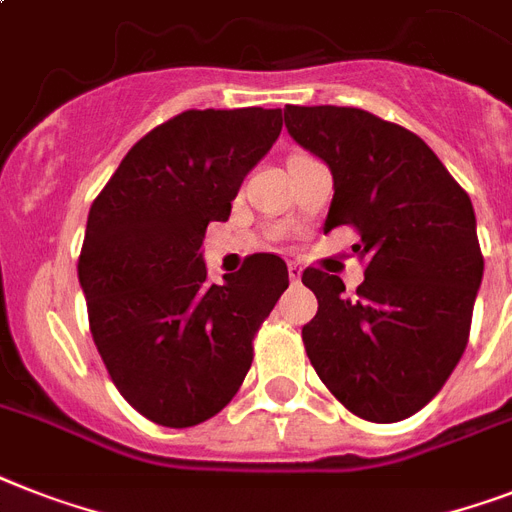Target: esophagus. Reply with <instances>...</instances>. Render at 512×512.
Wrapping results in <instances>:
<instances>
[{
	"label": "esophagus",
	"instance_id": "obj_1",
	"mask_svg": "<svg viewBox=\"0 0 512 512\" xmlns=\"http://www.w3.org/2000/svg\"><path fill=\"white\" fill-rule=\"evenodd\" d=\"M289 278H292V284H299V278H302V265L289 263Z\"/></svg>",
	"mask_w": 512,
	"mask_h": 512
}]
</instances>
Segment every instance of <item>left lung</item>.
Returning <instances> with one entry per match:
<instances>
[{"mask_svg":"<svg viewBox=\"0 0 512 512\" xmlns=\"http://www.w3.org/2000/svg\"><path fill=\"white\" fill-rule=\"evenodd\" d=\"M286 131L334 176L323 231L350 226L365 281L318 268L302 284L318 313L302 328L307 357L350 413L394 423L436 397L463 357L484 276L471 197L413 131L357 107L284 110Z\"/></svg>","mask_w":512,"mask_h":512,"instance_id":"obj_1","label":"left lung"}]
</instances>
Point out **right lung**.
Returning <instances> with one entry per match:
<instances>
[{
    "label": "right lung",
    "mask_w": 512,
    "mask_h": 512,
    "mask_svg": "<svg viewBox=\"0 0 512 512\" xmlns=\"http://www.w3.org/2000/svg\"><path fill=\"white\" fill-rule=\"evenodd\" d=\"M281 110H186L131 147L89 210L78 278L118 392L144 418L186 429L231 402L252 339L289 286L260 252L207 281V223L228 220L244 176L281 134Z\"/></svg>",
    "instance_id": "obj_1"
}]
</instances>
